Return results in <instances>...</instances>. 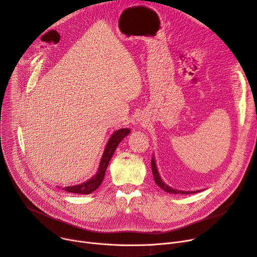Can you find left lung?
Returning a JSON list of instances; mask_svg holds the SVG:
<instances>
[{
  "mask_svg": "<svg viewBox=\"0 0 257 257\" xmlns=\"http://www.w3.org/2000/svg\"><path fill=\"white\" fill-rule=\"evenodd\" d=\"M151 168H152V173H153V177H154V180L156 182V184L160 187L163 188L164 191H166L167 193H170V194H182V195H187V194H195V193H198L200 191H194V192H185V191H177V190H174V188L170 187L169 185H167L163 179L160 178V175L158 173V170H157V167H156V163H155V159H154V156L152 157V160H151Z\"/></svg>",
  "mask_w": 257,
  "mask_h": 257,
  "instance_id": "1",
  "label": "left lung"
}]
</instances>
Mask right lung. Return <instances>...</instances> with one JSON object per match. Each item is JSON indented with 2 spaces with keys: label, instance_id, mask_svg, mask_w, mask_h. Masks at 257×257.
Wrapping results in <instances>:
<instances>
[{
  "label": "right lung",
  "instance_id": "add662e5",
  "mask_svg": "<svg viewBox=\"0 0 257 257\" xmlns=\"http://www.w3.org/2000/svg\"><path fill=\"white\" fill-rule=\"evenodd\" d=\"M129 133H130V130L128 128H123V129L116 130L112 134L111 138L109 139V141H108V143L105 147V150H104V153H103L101 161H100L98 172L92 178H90L89 180H87L83 183L78 184V185L62 187L61 190L65 191V192H69V193L83 194V195H88V194L92 193L93 191H96L97 188L101 185V183L104 179V175L107 170L108 164H109V161L116 149V147L121 142V140L126 138Z\"/></svg>",
  "mask_w": 257,
  "mask_h": 257
}]
</instances>
